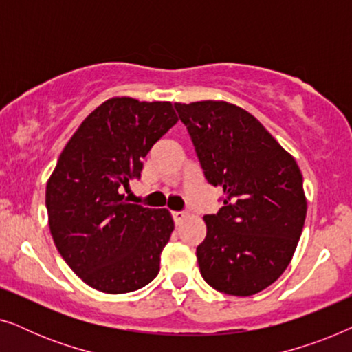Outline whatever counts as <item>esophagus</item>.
Returning a JSON list of instances; mask_svg holds the SVG:
<instances>
[{
    "label": "esophagus",
    "instance_id": "34e87169",
    "mask_svg": "<svg viewBox=\"0 0 352 352\" xmlns=\"http://www.w3.org/2000/svg\"><path fill=\"white\" fill-rule=\"evenodd\" d=\"M186 218V213L184 211H173V219H175L176 224H181L182 221Z\"/></svg>",
    "mask_w": 352,
    "mask_h": 352
}]
</instances>
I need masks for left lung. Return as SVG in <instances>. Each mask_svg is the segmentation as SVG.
<instances>
[{"label":"left lung","instance_id":"8db88e82","mask_svg":"<svg viewBox=\"0 0 352 352\" xmlns=\"http://www.w3.org/2000/svg\"><path fill=\"white\" fill-rule=\"evenodd\" d=\"M175 109L206 181L224 190L218 213L204 216L201 277L226 295H254L282 276L301 237L307 205L300 168L237 105L201 100Z\"/></svg>","mask_w":352,"mask_h":352}]
</instances>
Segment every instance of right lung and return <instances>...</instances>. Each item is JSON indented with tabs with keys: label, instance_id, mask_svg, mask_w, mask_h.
<instances>
[{
	"label": "right lung",
	"instance_id": "add662e5",
	"mask_svg": "<svg viewBox=\"0 0 352 352\" xmlns=\"http://www.w3.org/2000/svg\"><path fill=\"white\" fill-rule=\"evenodd\" d=\"M177 123L170 102L113 98L80 124L46 186L51 235L72 271L104 293L146 287L175 223L168 210L128 204L142 158Z\"/></svg>",
	"mask_w": 352,
	"mask_h": 352
}]
</instances>
